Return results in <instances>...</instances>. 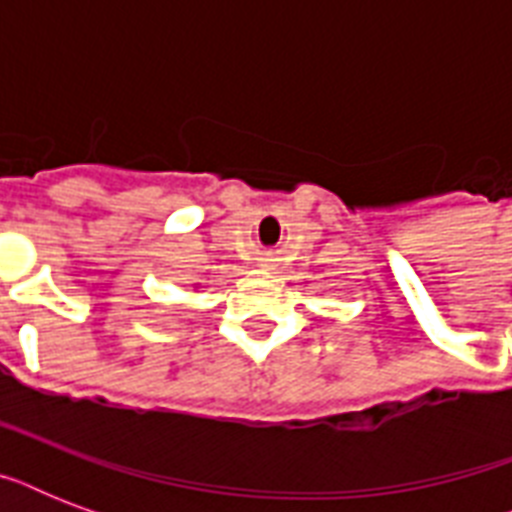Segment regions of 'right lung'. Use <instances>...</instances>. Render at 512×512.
<instances>
[{
    "instance_id": "right-lung-1",
    "label": "right lung",
    "mask_w": 512,
    "mask_h": 512,
    "mask_svg": "<svg viewBox=\"0 0 512 512\" xmlns=\"http://www.w3.org/2000/svg\"><path fill=\"white\" fill-rule=\"evenodd\" d=\"M193 289H196V287H193Z\"/></svg>"
}]
</instances>
